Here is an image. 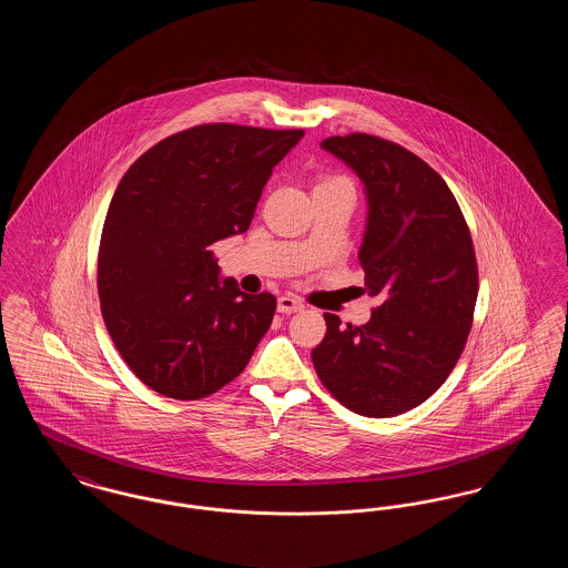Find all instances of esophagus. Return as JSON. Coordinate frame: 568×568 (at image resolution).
<instances>
[{
  "instance_id": "obj_1",
  "label": "esophagus",
  "mask_w": 568,
  "mask_h": 568,
  "mask_svg": "<svg viewBox=\"0 0 568 568\" xmlns=\"http://www.w3.org/2000/svg\"><path fill=\"white\" fill-rule=\"evenodd\" d=\"M276 308H278V313L290 315V313H297V311H302V308H304V302H302L300 297L294 296V294H283V296H278Z\"/></svg>"
}]
</instances>
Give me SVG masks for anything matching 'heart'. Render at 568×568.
<instances>
[{
	"mask_svg": "<svg viewBox=\"0 0 568 568\" xmlns=\"http://www.w3.org/2000/svg\"><path fill=\"white\" fill-rule=\"evenodd\" d=\"M336 185L352 187V183H349L347 179H343V176H324V179L317 183V187H336Z\"/></svg>",
	"mask_w": 568,
	"mask_h": 568,
	"instance_id": "1",
	"label": "heart"
}]
</instances>
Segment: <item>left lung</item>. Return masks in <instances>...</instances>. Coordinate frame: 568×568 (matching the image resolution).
<instances>
[{
	"label": "left lung",
	"instance_id": "left-lung-1",
	"mask_svg": "<svg viewBox=\"0 0 568 568\" xmlns=\"http://www.w3.org/2000/svg\"><path fill=\"white\" fill-rule=\"evenodd\" d=\"M322 146L366 187L362 292L381 304L364 325L325 313L313 364L341 405L394 417L428 400L458 364L479 292L475 246L447 183L405 146L371 134Z\"/></svg>",
	"mask_w": 568,
	"mask_h": 568
}]
</instances>
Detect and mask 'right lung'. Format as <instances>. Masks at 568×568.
<instances>
[{
    "mask_svg": "<svg viewBox=\"0 0 568 568\" xmlns=\"http://www.w3.org/2000/svg\"><path fill=\"white\" fill-rule=\"evenodd\" d=\"M304 135L206 123L140 155L110 200L98 294L110 338L153 392L197 400L239 377L276 297L219 281L211 246L251 225L272 168Z\"/></svg>",
    "mask_w": 568,
    "mask_h": 568,
    "instance_id": "right-lung-1",
    "label": "right lung"
}]
</instances>
